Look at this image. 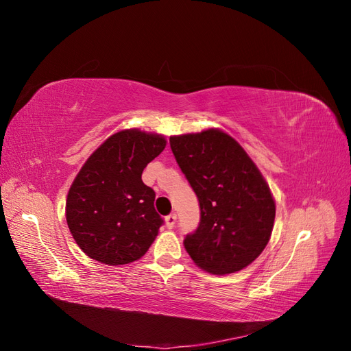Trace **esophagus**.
Listing matches in <instances>:
<instances>
[{
    "label": "esophagus",
    "instance_id": "34e87169",
    "mask_svg": "<svg viewBox=\"0 0 351 351\" xmlns=\"http://www.w3.org/2000/svg\"><path fill=\"white\" fill-rule=\"evenodd\" d=\"M165 222L168 228H173L177 222V215L176 214H169L168 217H165Z\"/></svg>",
    "mask_w": 351,
    "mask_h": 351
}]
</instances>
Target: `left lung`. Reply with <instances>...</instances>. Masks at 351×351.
I'll list each match as a JSON object with an SVG mask.
<instances>
[{"mask_svg": "<svg viewBox=\"0 0 351 351\" xmlns=\"http://www.w3.org/2000/svg\"><path fill=\"white\" fill-rule=\"evenodd\" d=\"M176 161L197 196L200 221L183 244L212 274L246 268L267 246L275 202L243 147L221 130L169 137Z\"/></svg>", "mask_w": 351, "mask_h": 351, "instance_id": "8db88e82", "label": "left lung"}]
</instances>
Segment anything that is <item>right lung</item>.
<instances>
[{"instance_id":"1","label":"right lung","mask_w":351,"mask_h":351,"mask_svg":"<svg viewBox=\"0 0 351 351\" xmlns=\"http://www.w3.org/2000/svg\"><path fill=\"white\" fill-rule=\"evenodd\" d=\"M165 143L161 134L123 130L108 137L82 167L69 190L66 218L73 239L89 258L125 265L151 247L164 219L142 173Z\"/></svg>"}]
</instances>
